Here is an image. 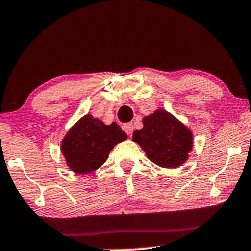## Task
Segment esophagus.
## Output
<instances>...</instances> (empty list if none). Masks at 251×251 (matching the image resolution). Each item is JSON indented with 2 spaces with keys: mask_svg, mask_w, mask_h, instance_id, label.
<instances>
[{
  "mask_svg": "<svg viewBox=\"0 0 251 251\" xmlns=\"http://www.w3.org/2000/svg\"><path fill=\"white\" fill-rule=\"evenodd\" d=\"M123 130L126 132V135H128V136H131L132 131H134V128H132L131 123H126V125L123 126Z\"/></svg>",
  "mask_w": 251,
  "mask_h": 251,
  "instance_id": "esophagus-1",
  "label": "esophagus"
}]
</instances>
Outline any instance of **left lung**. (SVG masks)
<instances>
[{
    "label": "left lung",
    "mask_w": 251,
    "mask_h": 251,
    "mask_svg": "<svg viewBox=\"0 0 251 251\" xmlns=\"http://www.w3.org/2000/svg\"><path fill=\"white\" fill-rule=\"evenodd\" d=\"M143 128L135 130L132 141L140 144L147 157L162 168L185 163L193 150V132L164 109L144 116Z\"/></svg>",
    "instance_id": "1"
}]
</instances>
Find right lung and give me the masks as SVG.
<instances>
[{
  "mask_svg": "<svg viewBox=\"0 0 251 251\" xmlns=\"http://www.w3.org/2000/svg\"><path fill=\"white\" fill-rule=\"evenodd\" d=\"M125 140L126 134L117 123L107 126L87 114L67 132L61 151L74 173L89 174L104 164L111 149Z\"/></svg>",
  "mask_w": 251,
  "mask_h": 251,
  "instance_id": "obj_1",
  "label": "right lung"
}]
</instances>
